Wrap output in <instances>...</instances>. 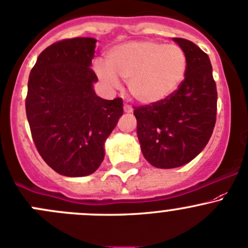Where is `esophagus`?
Segmentation results:
<instances>
[{"label":"esophagus","instance_id":"34e87169","mask_svg":"<svg viewBox=\"0 0 248 248\" xmlns=\"http://www.w3.org/2000/svg\"><path fill=\"white\" fill-rule=\"evenodd\" d=\"M124 112H127V114H131V112H133V108L131 107V105H124Z\"/></svg>","mask_w":248,"mask_h":248}]
</instances>
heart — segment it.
Wrapping results in <instances>:
<instances>
[{
    "label": "heart",
    "instance_id": "obj_1",
    "mask_svg": "<svg viewBox=\"0 0 248 248\" xmlns=\"http://www.w3.org/2000/svg\"><path fill=\"white\" fill-rule=\"evenodd\" d=\"M93 70L111 88L119 87V78L127 81L129 93L137 102L154 105L177 92L188 71V57L178 45L128 41L110 48L107 64L97 60Z\"/></svg>",
    "mask_w": 248,
    "mask_h": 248
}]
</instances>
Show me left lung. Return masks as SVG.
I'll use <instances>...</instances> for the list:
<instances>
[{
  "mask_svg": "<svg viewBox=\"0 0 248 248\" xmlns=\"http://www.w3.org/2000/svg\"><path fill=\"white\" fill-rule=\"evenodd\" d=\"M186 53L188 71L168 99L134 108L137 136L144 157L154 167L175 168L195 158L212 136L217 88L208 55L191 41L173 38Z\"/></svg>",
  "mask_w": 248,
  "mask_h": 248,
  "instance_id": "8db88e82",
  "label": "left lung"
}]
</instances>
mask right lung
I'll return each mask as SVG.
<instances>
[{"label": "right lung", "mask_w": 248, "mask_h": 248, "mask_svg": "<svg viewBox=\"0 0 248 248\" xmlns=\"http://www.w3.org/2000/svg\"><path fill=\"white\" fill-rule=\"evenodd\" d=\"M97 40L76 37L53 43L36 60L25 108L31 136L45 162L65 177L99 168L105 140L124 114L121 98L95 94L91 69Z\"/></svg>", "instance_id": "obj_1"}]
</instances>
